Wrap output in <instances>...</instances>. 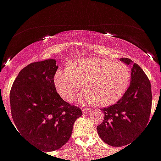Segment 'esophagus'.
I'll use <instances>...</instances> for the list:
<instances>
[{"instance_id":"obj_1","label":"esophagus","mask_w":161,"mask_h":161,"mask_svg":"<svg viewBox=\"0 0 161 161\" xmlns=\"http://www.w3.org/2000/svg\"><path fill=\"white\" fill-rule=\"evenodd\" d=\"M82 114H87V113H89V112H91V109L90 108H82Z\"/></svg>"}]
</instances>
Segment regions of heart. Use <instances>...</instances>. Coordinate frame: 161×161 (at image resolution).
Here are the masks:
<instances>
[{"mask_svg": "<svg viewBox=\"0 0 161 161\" xmlns=\"http://www.w3.org/2000/svg\"><path fill=\"white\" fill-rule=\"evenodd\" d=\"M130 80L129 68L122 63L97 57H87L72 61L65 69L57 70L55 86L64 100L71 102L83 86L87 89L79 96L80 103H90L100 107L111 105L126 91Z\"/></svg>", "mask_w": 161, "mask_h": 161, "instance_id": "obj_1", "label": "heart"}]
</instances>
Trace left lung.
Listing matches in <instances>:
<instances>
[{
  "instance_id": "left-lung-1",
  "label": "left lung",
  "mask_w": 161,
  "mask_h": 161,
  "mask_svg": "<svg viewBox=\"0 0 161 161\" xmlns=\"http://www.w3.org/2000/svg\"><path fill=\"white\" fill-rule=\"evenodd\" d=\"M131 65L130 85L115 104L102 108L104 118L97 126L100 139L112 147L130 144L147 125L152 110L151 82L138 64L121 58Z\"/></svg>"
}]
</instances>
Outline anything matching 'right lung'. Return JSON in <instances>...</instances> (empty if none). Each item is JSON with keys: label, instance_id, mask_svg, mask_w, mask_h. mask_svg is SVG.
<instances>
[{"label": "right lung", "instance_id": "obj_1", "mask_svg": "<svg viewBox=\"0 0 161 161\" xmlns=\"http://www.w3.org/2000/svg\"><path fill=\"white\" fill-rule=\"evenodd\" d=\"M54 59L33 62L19 72L9 94L16 130L44 152L65 145L71 136L81 108L61 99L56 90Z\"/></svg>", "mask_w": 161, "mask_h": 161}]
</instances>
